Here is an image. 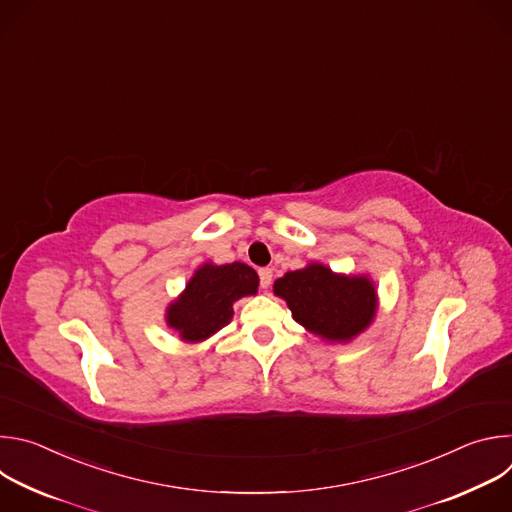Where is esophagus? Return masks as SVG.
Masks as SVG:
<instances>
[{
    "mask_svg": "<svg viewBox=\"0 0 512 512\" xmlns=\"http://www.w3.org/2000/svg\"><path fill=\"white\" fill-rule=\"evenodd\" d=\"M271 279H273V271L269 267H261L259 269V285L263 289H267L271 285Z\"/></svg>",
    "mask_w": 512,
    "mask_h": 512,
    "instance_id": "obj_1",
    "label": "esophagus"
}]
</instances>
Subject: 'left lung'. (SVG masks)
Instances as JSON below:
<instances>
[{"mask_svg":"<svg viewBox=\"0 0 512 512\" xmlns=\"http://www.w3.org/2000/svg\"><path fill=\"white\" fill-rule=\"evenodd\" d=\"M273 291L296 322L328 340H350L375 316L377 294L367 277H342L324 265H308L279 277Z\"/></svg>","mask_w":512,"mask_h":512,"instance_id":"1","label":"left lung"}]
</instances>
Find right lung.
<instances>
[{
  "mask_svg": "<svg viewBox=\"0 0 512 512\" xmlns=\"http://www.w3.org/2000/svg\"><path fill=\"white\" fill-rule=\"evenodd\" d=\"M259 277L245 263L204 265L186 285L182 298L170 306L168 324L184 340H204L233 318V302L257 294Z\"/></svg>",
  "mask_w": 512,
  "mask_h": 512,
  "instance_id": "add662e5",
  "label": "right lung"
}]
</instances>
